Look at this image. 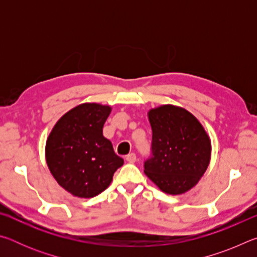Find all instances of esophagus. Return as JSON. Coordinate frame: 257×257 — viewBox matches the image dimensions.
Masks as SVG:
<instances>
[{
	"label": "esophagus",
	"instance_id": "34e87169",
	"mask_svg": "<svg viewBox=\"0 0 257 257\" xmlns=\"http://www.w3.org/2000/svg\"><path fill=\"white\" fill-rule=\"evenodd\" d=\"M136 154L135 153H130V154H128L127 156H125V161H127V162H129V163H134V162H136Z\"/></svg>",
	"mask_w": 257,
	"mask_h": 257
}]
</instances>
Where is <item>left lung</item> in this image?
Returning <instances> with one entry per match:
<instances>
[{"label":"left lung","instance_id":"8db88e82","mask_svg":"<svg viewBox=\"0 0 257 257\" xmlns=\"http://www.w3.org/2000/svg\"><path fill=\"white\" fill-rule=\"evenodd\" d=\"M152 155L145 175L170 195L193 188L211 160V141L195 115L180 106L161 105L149 111Z\"/></svg>","mask_w":257,"mask_h":257}]
</instances>
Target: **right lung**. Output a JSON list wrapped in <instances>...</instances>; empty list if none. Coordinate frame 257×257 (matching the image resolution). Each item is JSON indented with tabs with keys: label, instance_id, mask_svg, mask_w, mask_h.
Instances as JSON below:
<instances>
[{
	"label": "right lung",
	"instance_id": "right-lung-1",
	"mask_svg": "<svg viewBox=\"0 0 257 257\" xmlns=\"http://www.w3.org/2000/svg\"><path fill=\"white\" fill-rule=\"evenodd\" d=\"M111 106L84 103L61 116L46 141V163L58 184L73 196L90 198L110 186L123 160L103 136Z\"/></svg>",
	"mask_w": 257,
	"mask_h": 257
}]
</instances>
